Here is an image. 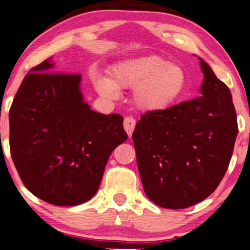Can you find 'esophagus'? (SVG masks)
I'll return each mask as SVG.
<instances>
[{
	"instance_id": "34e87169",
	"label": "esophagus",
	"mask_w": 250,
	"mask_h": 250,
	"mask_svg": "<svg viewBox=\"0 0 250 250\" xmlns=\"http://www.w3.org/2000/svg\"><path fill=\"white\" fill-rule=\"evenodd\" d=\"M135 125H136V121L134 118H131V116H127V118L125 119V121H123V127H125V130L127 131L129 137H130L132 132H134Z\"/></svg>"
}]
</instances>
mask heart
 Here are the masks:
<instances>
[{
    "instance_id": "1",
    "label": "heart",
    "mask_w": 250,
    "mask_h": 250,
    "mask_svg": "<svg viewBox=\"0 0 250 250\" xmlns=\"http://www.w3.org/2000/svg\"><path fill=\"white\" fill-rule=\"evenodd\" d=\"M185 68L155 55L123 59L111 68V78L98 75L96 91L103 98L116 99L121 89H135L136 106L144 112L159 113L177 105L188 88Z\"/></svg>"
}]
</instances>
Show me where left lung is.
Here are the masks:
<instances>
[{
  "instance_id": "1",
  "label": "left lung",
  "mask_w": 250,
  "mask_h": 250,
  "mask_svg": "<svg viewBox=\"0 0 250 250\" xmlns=\"http://www.w3.org/2000/svg\"><path fill=\"white\" fill-rule=\"evenodd\" d=\"M199 61L201 97L147 112L132 134L143 188L162 208H188L208 198L228 170L237 139L231 91Z\"/></svg>"
}]
</instances>
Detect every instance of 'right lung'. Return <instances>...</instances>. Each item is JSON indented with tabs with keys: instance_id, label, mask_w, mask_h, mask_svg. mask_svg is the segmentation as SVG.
Masks as SVG:
<instances>
[{
	"instance_id": "1",
	"label": "right lung",
	"mask_w": 250,
	"mask_h": 250,
	"mask_svg": "<svg viewBox=\"0 0 250 250\" xmlns=\"http://www.w3.org/2000/svg\"><path fill=\"white\" fill-rule=\"evenodd\" d=\"M51 58L22 80L9 112L10 151L22 183L55 206H78L98 191L111 153L127 141L123 116L91 109L81 74L56 73Z\"/></svg>"
}]
</instances>
